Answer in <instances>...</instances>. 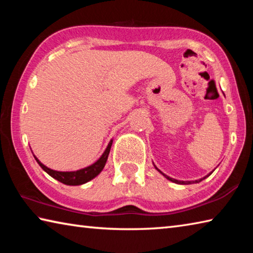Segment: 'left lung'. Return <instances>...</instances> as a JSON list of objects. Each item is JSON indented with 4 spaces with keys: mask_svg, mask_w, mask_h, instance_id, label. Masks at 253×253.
<instances>
[{
    "mask_svg": "<svg viewBox=\"0 0 253 253\" xmlns=\"http://www.w3.org/2000/svg\"><path fill=\"white\" fill-rule=\"evenodd\" d=\"M155 169L158 170V172H160V173H162L161 172V170L160 169H158L157 168H156V166H155ZM163 174V173H162ZM212 174V172L211 173H210L209 175H207V176H204L203 178H200V179H196V181H178V179H175V178H172V177H169V176H168V175H165V174H163V175H164V176L166 177V178H168L169 179V181H170V182H173V183H176V184H192V183H199V182H201V181H203V179L204 178H207L208 176H210V175H211Z\"/></svg>",
    "mask_w": 253,
    "mask_h": 253,
    "instance_id": "obj_1",
    "label": "left lung"
}]
</instances>
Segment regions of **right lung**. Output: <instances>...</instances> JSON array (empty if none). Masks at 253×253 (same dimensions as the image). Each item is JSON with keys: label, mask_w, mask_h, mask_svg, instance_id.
I'll return each mask as SVG.
<instances>
[{"label": "right lung", "mask_w": 253, "mask_h": 253, "mask_svg": "<svg viewBox=\"0 0 253 253\" xmlns=\"http://www.w3.org/2000/svg\"><path fill=\"white\" fill-rule=\"evenodd\" d=\"M111 145H113V139L110 140L108 146L105 149V152L100 156L99 160L93 163L88 168L81 169L78 170H74V172H58V170H53L49 168H46L45 165L42 164V163L38 160V158L34 156L38 164L41 166V169L44 170V172L48 173L51 177L57 179V181L61 182L66 185H81V184H84L89 181H91L92 178H95L98 174H99L102 169L105 168L107 158H108Z\"/></svg>", "instance_id": "right-lung-1"}]
</instances>
